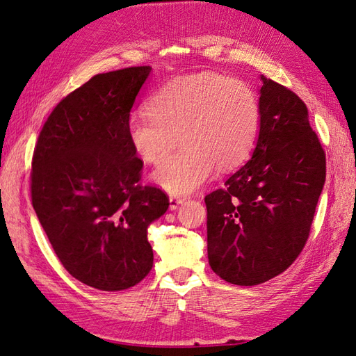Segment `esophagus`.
Listing matches in <instances>:
<instances>
[{
	"instance_id": "obj_1",
	"label": "esophagus",
	"mask_w": 356,
	"mask_h": 356,
	"mask_svg": "<svg viewBox=\"0 0 356 356\" xmlns=\"http://www.w3.org/2000/svg\"><path fill=\"white\" fill-rule=\"evenodd\" d=\"M184 202V199H181V197H174L172 196L170 199H169V208L172 209V211H175V209H178V207L179 204Z\"/></svg>"
}]
</instances>
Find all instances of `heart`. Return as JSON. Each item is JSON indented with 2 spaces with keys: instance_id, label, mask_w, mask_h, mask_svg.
<instances>
[{
  "instance_id": "obj_1",
  "label": "heart",
  "mask_w": 356,
  "mask_h": 356,
  "mask_svg": "<svg viewBox=\"0 0 356 356\" xmlns=\"http://www.w3.org/2000/svg\"><path fill=\"white\" fill-rule=\"evenodd\" d=\"M260 129V102L250 84L217 72L177 79L147 102V113L129 122L134 153L160 165L177 145L181 152L161 165L153 179L170 195L200 188L215 168L241 165L251 153Z\"/></svg>"
}]
</instances>
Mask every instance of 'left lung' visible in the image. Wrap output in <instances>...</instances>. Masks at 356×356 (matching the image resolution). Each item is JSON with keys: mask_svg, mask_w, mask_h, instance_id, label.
<instances>
[{"mask_svg": "<svg viewBox=\"0 0 356 356\" xmlns=\"http://www.w3.org/2000/svg\"><path fill=\"white\" fill-rule=\"evenodd\" d=\"M251 159L204 197L208 260L224 281L251 286L281 275L309 238L325 182V153L298 96L261 75Z\"/></svg>", "mask_w": 356, "mask_h": 356, "instance_id": "left-lung-1", "label": "left lung"}]
</instances>
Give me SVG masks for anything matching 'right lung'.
I'll return each instance as SVG.
<instances>
[{
	"label": "right lung",
	"mask_w": 356,
	"mask_h": 356,
	"mask_svg": "<svg viewBox=\"0 0 356 356\" xmlns=\"http://www.w3.org/2000/svg\"><path fill=\"white\" fill-rule=\"evenodd\" d=\"M152 67L92 77L42 126L32 157V207L62 266L80 282L122 291L153 267L148 225L169 208L163 191L139 186L143 160L129 144L136 95Z\"/></svg>",
	"instance_id": "obj_1"
}]
</instances>
